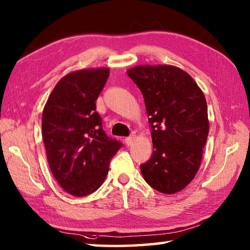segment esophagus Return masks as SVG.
Returning <instances> with one entry per match:
<instances>
[{
    "instance_id": "34e87169",
    "label": "esophagus",
    "mask_w": 250,
    "mask_h": 250,
    "mask_svg": "<svg viewBox=\"0 0 250 250\" xmlns=\"http://www.w3.org/2000/svg\"><path fill=\"white\" fill-rule=\"evenodd\" d=\"M134 140H135V137L134 135H131V137H129V138H126L125 140V143L128 146H132L133 145V142H134Z\"/></svg>"
}]
</instances>
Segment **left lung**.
Here are the masks:
<instances>
[{
    "label": "left lung",
    "instance_id": "obj_1",
    "mask_svg": "<svg viewBox=\"0 0 250 250\" xmlns=\"http://www.w3.org/2000/svg\"><path fill=\"white\" fill-rule=\"evenodd\" d=\"M145 99L153 153L142 164L147 184L163 194L185 188L201 167L209 131L207 104L191 76L171 65H140L126 70Z\"/></svg>",
    "mask_w": 250,
    "mask_h": 250
}]
</instances>
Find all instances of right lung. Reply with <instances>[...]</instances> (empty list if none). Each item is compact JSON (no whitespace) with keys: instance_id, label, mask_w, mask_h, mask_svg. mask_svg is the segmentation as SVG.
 I'll return each instance as SVG.
<instances>
[{"instance_id":"add662e5","label":"right lung","mask_w":250,"mask_h":250,"mask_svg":"<svg viewBox=\"0 0 250 250\" xmlns=\"http://www.w3.org/2000/svg\"><path fill=\"white\" fill-rule=\"evenodd\" d=\"M109 74L108 67H100L65 75L43 110L42 132L49 168L73 196L89 195L103 185L110 160L121 146L107 137L96 111Z\"/></svg>"}]
</instances>
